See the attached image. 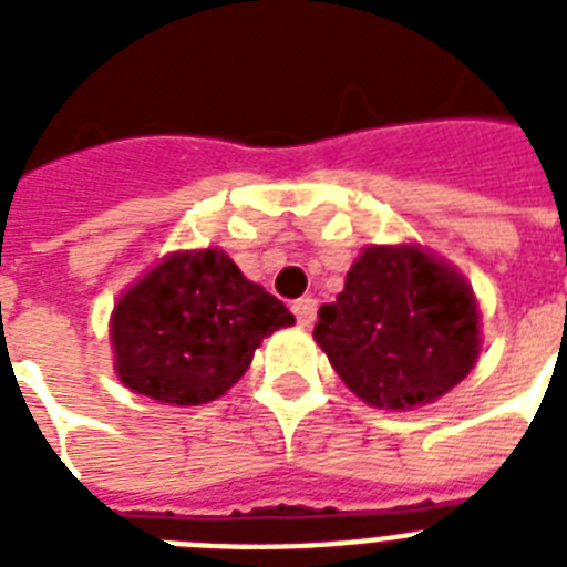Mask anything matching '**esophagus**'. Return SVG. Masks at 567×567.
I'll use <instances>...</instances> for the list:
<instances>
[{
    "mask_svg": "<svg viewBox=\"0 0 567 567\" xmlns=\"http://www.w3.org/2000/svg\"><path fill=\"white\" fill-rule=\"evenodd\" d=\"M291 309H293V315H297V323H300V327H311V323H315V318H318V302L311 300V297H302V300H297Z\"/></svg>",
    "mask_w": 567,
    "mask_h": 567,
    "instance_id": "obj_1",
    "label": "esophagus"
}]
</instances>
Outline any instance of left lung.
<instances>
[{
	"instance_id": "8db88e82",
	"label": "left lung",
	"mask_w": 567,
	"mask_h": 567,
	"mask_svg": "<svg viewBox=\"0 0 567 567\" xmlns=\"http://www.w3.org/2000/svg\"><path fill=\"white\" fill-rule=\"evenodd\" d=\"M315 341L368 405L405 412L444 396L480 355V306L456 267L417 244L364 247Z\"/></svg>"
}]
</instances>
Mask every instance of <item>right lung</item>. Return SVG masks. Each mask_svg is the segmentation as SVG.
<instances>
[{
  "mask_svg": "<svg viewBox=\"0 0 567 567\" xmlns=\"http://www.w3.org/2000/svg\"><path fill=\"white\" fill-rule=\"evenodd\" d=\"M291 323L223 249L171 252L114 306V371L158 403H212L247 373L261 341Z\"/></svg>",
  "mask_w": 567,
  "mask_h": 567,
  "instance_id": "obj_1",
  "label": "right lung"
}]
</instances>
